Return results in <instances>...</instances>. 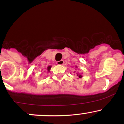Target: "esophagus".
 <instances>
[{
  "instance_id": "1",
  "label": "esophagus",
  "mask_w": 124,
  "mask_h": 124,
  "mask_svg": "<svg viewBox=\"0 0 124 124\" xmlns=\"http://www.w3.org/2000/svg\"><path fill=\"white\" fill-rule=\"evenodd\" d=\"M63 60H61V61H57V62H56V64H57V65H63Z\"/></svg>"
}]
</instances>
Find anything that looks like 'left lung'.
<instances>
[{"instance_id":"1","label":"left lung","mask_w":124,"mask_h":124,"mask_svg":"<svg viewBox=\"0 0 124 124\" xmlns=\"http://www.w3.org/2000/svg\"><path fill=\"white\" fill-rule=\"evenodd\" d=\"M78 76H79V78H82V75H78Z\"/></svg>"}]
</instances>
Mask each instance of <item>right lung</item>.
<instances>
[{"mask_svg":"<svg viewBox=\"0 0 124 124\" xmlns=\"http://www.w3.org/2000/svg\"><path fill=\"white\" fill-rule=\"evenodd\" d=\"M51 66H49L47 68V70H48V72H49V70H50V69H51Z\"/></svg>","mask_w":124,"mask_h":124,"instance_id":"obj_1","label":"right lung"}]
</instances>
